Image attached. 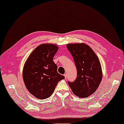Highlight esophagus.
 I'll return each mask as SVG.
<instances>
[{"label": "esophagus", "instance_id": "1", "mask_svg": "<svg viewBox=\"0 0 124 124\" xmlns=\"http://www.w3.org/2000/svg\"><path fill=\"white\" fill-rule=\"evenodd\" d=\"M64 77H65V79H67V75L66 74H65L64 75Z\"/></svg>", "mask_w": 124, "mask_h": 124}]
</instances>
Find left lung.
<instances>
[{"mask_svg":"<svg viewBox=\"0 0 124 124\" xmlns=\"http://www.w3.org/2000/svg\"><path fill=\"white\" fill-rule=\"evenodd\" d=\"M67 47L73 56L77 70L76 79L73 82H68L69 85L77 96L88 97L96 90L102 81L100 60L87 44H69Z\"/></svg>","mask_w":124,"mask_h":124,"instance_id":"left-lung-1","label":"left lung"}]
</instances>
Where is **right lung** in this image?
I'll return each instance as SVG.
<instances>
[{
  "mask_svg": "<svg viewBox=\"0 0 124 124\" xmlns=\"http://www.w3.org/2000/svg\"><path fill=\"white\" fill-rule=\"evenodd\" d=\"M58 47L43 44L35 49L27 59L23 70V81L30 93L39 99H46L53 94L59 81L65 77L57 72L53 61Z\"/></svg>",
  "mask_w": 124,
  "mask_h": 124,
  "instance_id": "add662e5",
  "label": "right lung"
}]
</instances>
